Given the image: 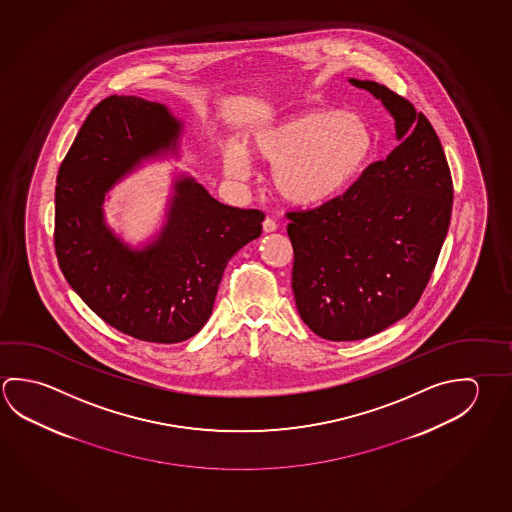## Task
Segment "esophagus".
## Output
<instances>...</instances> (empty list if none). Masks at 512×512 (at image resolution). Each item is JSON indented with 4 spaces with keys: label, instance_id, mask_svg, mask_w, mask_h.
<instances>
[{
    "label": "esophagus",
    "instance_id": "obj_1",
    "mask_svg": "<svg viewBox=\"0 0 512 512\" xmlns=\"http://www.w3.org/2000/svg\"><path fill=\"white\" fill-rule=\"evenodd\" d=\"M262 228H264V232H275V230H277V223H275L273 217H266V219L262 221Z\"/></svg>",
    "mask_w": 512,
    "mask_h": 512
}]
</instances>
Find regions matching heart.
<instances>
[{
  "label": "heart",
  "mask_w": 512,
  "mask_h": 512,
  "mask_svg": "<svg viewBox=\"0 0 512 512\" xmlns=\"http://www.w3.org/2000/svg\"><path fill=\"white\" fill-rule=\"evenodd\" d=\"M374 133L365 118L341 109H311L262 127L250 151L277 165L278 192L296 205H322L354 185L374 153ZM225 169L235 180L250 176V163L239 147L225 153Z\"/></svg>",
  "instance_id": "1"
}]
</instances>
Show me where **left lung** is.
Listing matches in <instances>:
<instances>
[{"label":"left lung","instance_id":"8db88e82","mask_svg":"<svg viewBox=\"0 0 512 512\" xmlns=\"http://www.w3.org/2000/svg\"><path fill=\"white\" fill-rule=\"evenodd\" d=\"M350 82L383 100L401 144L338 198L286 212L296 309L314 334L331 341L374 336L412 311L453 207L448 160L430 120L383 84Z\"/></svg>","mask_w":512,"mask_h":512}]
</instances>
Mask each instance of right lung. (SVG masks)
<instances>
[{"label":"right lung","instance_id":"right-lung-1","mask_svg":"<svg viewBox=\"0 0 512 512\" xmlns=\"http://www.w3.org/2000/svg\"><path fill=\"white\" fill-rule=\"evenodd\" d=\"M162 104L111 95L91 109L57 174L55 255L84 304L124 334L180 343L207 323L228 260L259 237L264 214L228 207L192 178L176 181L162 234L140 252L104 225V196L147 156L176 147Z\"/></svg>","mask_w":512,"mask_h":512}]
</instances>
